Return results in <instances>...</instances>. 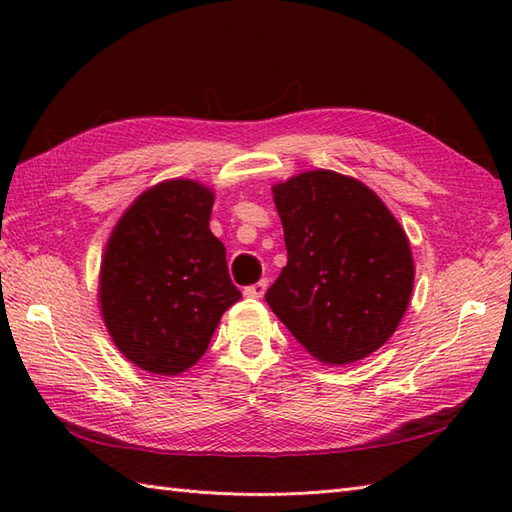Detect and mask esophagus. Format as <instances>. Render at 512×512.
<instances>
[{"instance_id": "1", "label": "esophagus", "mask_w": 512, "mask_h": 512, "mask_svg": "<svg viewBox=\"0 0 512 512\" xmlns=\"http://www.w3.org/2000/svg\"><path fill=\"white\" fill-rule=\"evenodd\" d=\"M266 288H268V281L262 279V281H257V284H253V286H246V288H244V295H246V297L259 299V297H264Z\"/></svg>"}]
</instances>
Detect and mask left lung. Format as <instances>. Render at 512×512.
Returning <instances> with one entry per match:
<instances>
[{
  "label": "left lung",
  "instance_id": "1",
  "mask_svg": "<svg viewBox=\"0 0 512 512\" xmlns=\"http://www.w3.org/2000/svg\"><path fill=\"white\" fill-rule=\"evenodd\" d=\"M288 264L266 301L310 356L350 365L376 352L413 290L409 239L383 200L350 176L306 171L273 187Z\"/></svg>",
  "mask_w": 512,
  "mask_h": 512
}]
</instances>
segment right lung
<instances>
[{"label":"right lung","mask_w":512,"mask_h":512,"mask_svg":"<svg viewBox=\"0 0 512 512\" xmlns=\"http://www.w3.org/2000/svg\"><path fill=\"white\" fill-rule=\"evenodd\" d=\"M213 200L195 180L160 182L138 195L107 239L103 321L118 352L145 372L176 376L198 363L242 297L209 228Z\"/></svg>","instance_id":"add662e5"}]
</instances>
